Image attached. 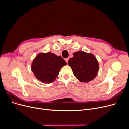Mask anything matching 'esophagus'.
<instances>
[{
  "label": "esophagus",
  "instance_id": "obj_1",
  "mask_svg": "<svg viewBox=\"0 0 129 129\" xmlns=\"http://www.w3.org/2000/svg\"><path fill=\"white\" fill-rule=\"evenodd\" d=\"M69 58H65V60L66 61V62L67 63H68V61H69Z\"/></svg>",
  "mask_w": 129,
  "mask_h": 129
}]
</instances>
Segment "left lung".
<instances>
[{"label":"left lung","instance_id":"8db88e82","mask_svg":"<svg viewBox=\"0 0 129 129\" xmlns=\"http://www.w3.org/2000/svg\"><path fill=\"white\" fill-rule=\"evenodd\" d=\"M68 65L71 67L73 74L80 82L87 83L95 78L99 71L98 62L92 54L84 51L73 53Z\"/></svg>","mask_w":129,"mask_h":129}]
</instances>
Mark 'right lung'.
I'll use <instances>...</instances> for the list:
<instances>
[{"mask_svg": "<svg viewBox=\"0 0 129 129\" xmlns=\"http://www.w3.org/2000/svg\"><path fill=\"white\" fill-rule=\"evenodd\" d=\"M66 64L62 57L53 53H40L33 59L31 70L40 82L49 84L55 80L60 70Z\"/></svg>", "mask_w": 129, "mask_h": 129, "instance_id": "1", "label": "right lung"}]
</instances>
